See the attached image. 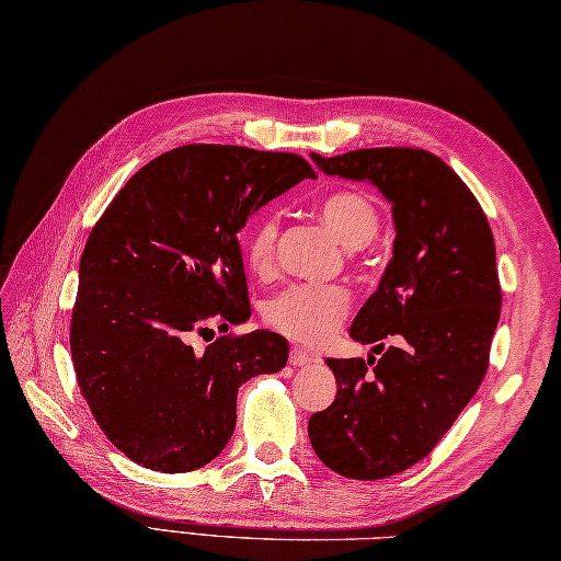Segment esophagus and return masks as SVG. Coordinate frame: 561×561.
<instances>
[{
  "label": "esophagus",
  "mask_w": 561,
  "mask_h": 561,
  "mask_svg": "<svg viewBox=\"0 0 561 561\" xmlns=\"http://www.w3.org/2000/svg\"><path fill=\"white\" fill-rule=\"evenodd\" d=\"M310 363H314L312 353L300 351V348H293L290 351V365H293V368H302V365H310Z\"/></svg>",
  "instance_id": "esophagus-1"
}]
</instances>
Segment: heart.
Wrapping results in <instances>:
<instances>
[{"label": "heart", "mask_w": 561, "mask_h": 561, "mask_svg": "<svg viewBox=\"0 0 561 561\" xmlns=\"http://www.w3.org/2000/svg\"><path fill=\"white\" fill-rule=\"evenodd\" d=\"M322 220L331 227L348 249H360L370 242L380 227L370 196L356 188L331 191L317 205ZM278 217L264 215L249 232L244 244L247 266L266 276L276 261ZM351 307V295L341 285H293L271 297L264 307L266 324L297 344L319 346L344 322Z\"/></svg>", "instance_id": "1"}]
</instances>
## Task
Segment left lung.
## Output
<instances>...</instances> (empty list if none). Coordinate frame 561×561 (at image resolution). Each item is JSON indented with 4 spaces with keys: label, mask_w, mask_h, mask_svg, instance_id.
<instances>
[{
    "label": "left lung",
    "mask_w": 561,
    "mask_h": 561,
    "mask_svg": "<svg viewBox=\"0 0 561 561\" xmlns=\"http://www.w3.org/2000/svg\"><path fill=\"white\" fill-rule=\"evenodd\" d=\"M310 157L329 176L370 181L392 203V261L351 324L382 358H327L336 399L307 426L329 470L373 482L424 460L484 380L501 314L494 234L465 181L426 150Z\"/></svg>",
    "instance_id": "8db88e82"
}]
</instances>
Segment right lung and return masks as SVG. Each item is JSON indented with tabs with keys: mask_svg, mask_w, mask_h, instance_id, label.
Returning a JSON list of instances; mask_svg holds the SVG:
<instances>
[{
	"mask_svg": "<svg viewBox=\"0 0 561 561\" xmlns=\"http://www.w3.org/2000/svg\"><path fill=\"white\" fill-rule=\"evenodd\" d=\"M314 179L290 152L184 145L145 164L91 230L72 310L79 390L108 440L154 472H191L222 453L237 392L288 363L266 329L227 331L251 314L237 234L261 205Z\"/></svg>",
	"mask_w": 561,
	"mask_h": 561,
	"instance_id": "1",
	"label": "right lung"
}]
</instances>
